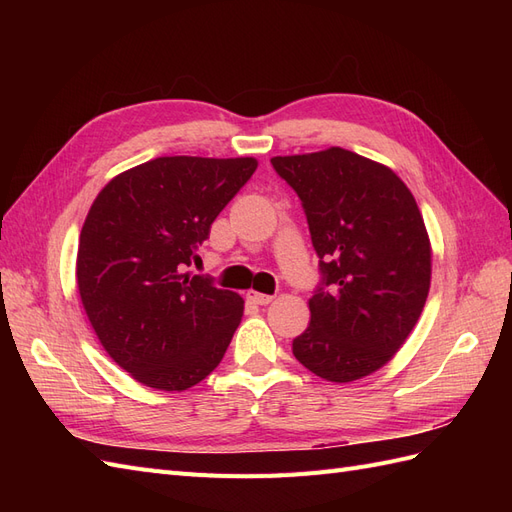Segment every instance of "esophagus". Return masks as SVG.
Masks as SVG:
<instances>
[{
	"mask_svg": "<svg viewBox=\"0 0 512 512\" xmlns=\"http://www.w3.org/2000/svg\"><path fill=\"white\" fill-rule=\"evenodd\" d=\"M247 301H252L256 305H269L273 301L271 294H262V292H256V290H247Z\"/></svg>",
	"mask_w": 512,
	"mask_h": 512,
	"instance_id": "obj_1",
	"label": "esophagus"
}]
</instances>
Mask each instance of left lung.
<instances>
[{
	"instance_id": "8db88e82",
	"label": "left lung",
	"mask_w": 512,
	"mask_h": 512,
	"mask_svg": "<svg viewBox=\"0 0 512 512\" xmlns=\"http://www.w3.org/2000/svg\"><path fill=\"white\" fill-rule=\"evenodd\" d=\"M271 164L301 198L322 273L292 354L329 382L374 374L404 346L429 294L431 245L416 200L389 166L342 147Z\"/></svg>"
}]
</instances>
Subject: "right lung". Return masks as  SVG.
<instances>
[{
  "mask_svg": "<svg viewBox=\"0 0 512 512\" xmlns=\"http://www.w3.org/2000/svg\"><path fill=\"white\" fill-rule=\"evenodd\" d=\"M254 158L166 156L108 181L91 205L76 284L108 356L145 386L185 391L220 365L243 299L190 275Z\"/></svg>",
  "mask_w": 512,
  "mask_h": 512,
  "instance_id": "add662e5",
  "label": "right lung"
}]
</instances>
